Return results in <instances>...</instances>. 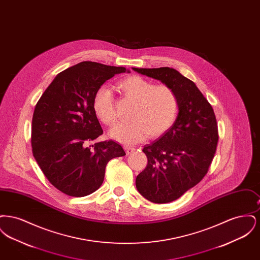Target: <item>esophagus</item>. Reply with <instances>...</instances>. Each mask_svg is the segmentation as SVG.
I'll use <instances>...</instances> for the list:
<instances>
[{"mask_svg": "<svg viewBox=\"0 0 260 260\" xmlns=\"http://www.w3.org/2000/svg\"><path fill=\"white\" fill-rule=\"evenodd\" d=\"M124 150H125V153L127 155H129V154H133L136 151V148L135 147H131V146H124Z\"/></svg>", "mask_w": 260, "mask_h": 260, "instance_id": "obj_1", "label": "esophagus"}]
</instances>
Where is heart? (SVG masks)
<instances>
[{"label": "heart", "instance_id": "1", "mask_svg": "<svg viewBox=\"0 0 260 260\" xmlns=\"http://www.w3.org/2000/svg\"><path fill=\"white\" fill-rule=\"evenodd\" d=\"M118 88L136 101L129 115L131 121L116 124L109 133L113 139L124 144H136L146 136L150 138L165 134L173 125L178 114V99L173 88L156 85L141 76H129L119 81ZM92 107L99 120L112 125L116 111L111 90L100 87L96 90Z\"/></svg>", "mask_w": 260, "mask_h": 260}]
</instances>
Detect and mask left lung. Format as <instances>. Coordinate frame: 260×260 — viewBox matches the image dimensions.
<instances>
[{"mask_svg":"<svg viewBox=\"0 0 260 260\" xmlns=\"http://www.w3.org/2000/svg\"><path fill=\"white\" fill-rule=\"evenodd\" d=\"M172 87L178 99L173 125L142 151L148 164L136 176L137 191L152 203L181 197L208 173L218 141L213 109L194 82L170 67L133 68Z\"/></svg>","mask_w":260,"mask_h":260,"instance_id":"left-lung-1","label":"left lung"}]
</instances>
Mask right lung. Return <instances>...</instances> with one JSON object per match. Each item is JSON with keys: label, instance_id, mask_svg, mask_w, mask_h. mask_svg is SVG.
Wrapping results in <instances>:
<instances>
[{"label": "right lung", "instance_id": "right-lung-1", "mask_svg": "<svg viewBox=\"0 0 260 260\" xmlns=\"http://www.w3.org/2000/svg\"><path fill=\"white\" fill-rule=\"evenodd\" d=\"M124 72L131 73L124 67L80 62L56 75L38 101L32 120L33 155L50 183L68 196L96 191L107 162L125 155L113 140L87 146L103 134L93 96L107 80Z\"/></svg>", "mask_w": 260, "mask_h": 260}]
</instances>
